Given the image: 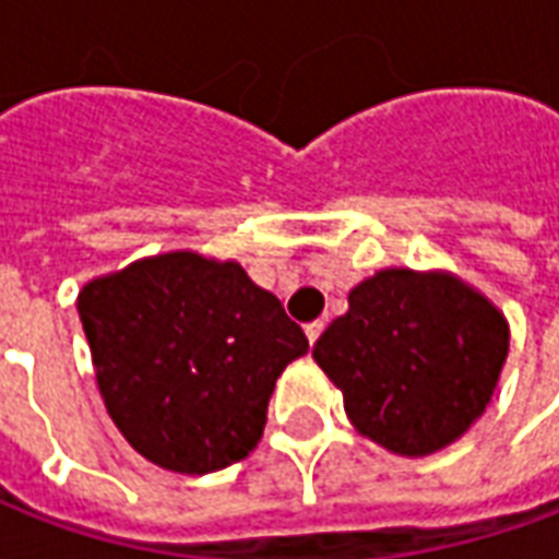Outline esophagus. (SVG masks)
<instances>
[{"mask_svg": "<svg viewBox=\"0 0 559 559\" xmlns=\"http://www.w3.org/2000/svg\"><path fill=\"white\" fill-rule=\"evenodd\" d=\"M323 326H326L323 320H314V323H308V326H305V335H308V341H311V344H314V341L320 338V332H323Z\"/></svg>", "mask_w": 559, "mask_h": 559, "instance_id": "obj_1", "label": "esophagus"}]
</instances>
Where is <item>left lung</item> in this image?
Masks as SVG:
<instances>
[{
  "instance_id": "1",
  "label": "left lung",
  "mask_w": 559,
  "mask_h": 559,
  "mask_svg": "<svg viewBox=\"0 0 559 559\" xmlns=\"http://www.w3.org/2000/svg\"><path fill=\"white\" fill-rule=\"evenodd\" d=\"M509 350L503 314L449 275L386 269L314 344L353 425L399 455L443 449L491 401Z\"/></svg>"
}]
</instances>
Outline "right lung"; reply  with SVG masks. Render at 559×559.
I'll return each mask as SVG.
<instances>
[{
    "mask_svg": "<svg viewBox=\"0 0 559 559\" xmlns=\"http://www.w3.org/2000/svg\"><path fill=\"white\" fill-rule=\"evenodd\" d=\"M95 377L116 428L176 473L248 457L281 371L308 353L278 296L191 251L140 260L78 299Z\"/></svg>",
    "mask_w": 559,
    "mask_h": 559,
    "instance_id": "add662e5",
    "label": "right lung"
}]
</instances>
